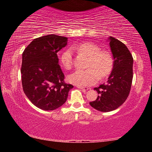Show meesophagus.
I'll return each instance as SVG.
<instances>
[{"instance_id":"esophagus-1","label":"esophagus","mask_w":152,"mask_h":152,"mask_svg":"<svg viewBox=\"0 0 152 152\" xmlns=\"http://www.w3.org/2000/svg\"><path fill=\"white\" fill-rule=\"evenodd\" d=\"M78 88H80V89L82 90V91H83L84 92H86V91H88V88H87V87H81V86H78Z\"/></svg>"}]
</instances>
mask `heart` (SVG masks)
<instances>
[{
  "label": "heart",
  "mask_w": 152,
  "mask_h": 152,
  "mask_svg": "<svg viewBox=\"0 0 152 152\" xmlns=\"http://www.w3.org/2000/svg\"><path fill=\"white\" fill-rule=\"evenodd\" d=\"M72 50L81 51L89 56L86 70H78L68 77L70 83L77 86H89L94 84L99 78H103L110 73L113 67V58L109 51L101 50L99 46L91 42L74 45ZM61 63L67 70L72 67V51L71 49L62 53Z\"/></svg>",
  "instance_id": "1"
}]
</instances>
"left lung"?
Listing matches in <instances>:
<instances>
[{"label": "left lung", "instance_id": "obj_1", "mask_svg": "<svg viewBox=\"0 0 152 152\" xmlns=\"http://www.w3.org/2000/svg\"><path fill=\"white\" fill-rule=\"evenodd\" d=\"M109 40L114 60L113 70L106 83L94 88L99 96L90 102L92 107L101 112L112 111L124 103L133 80V59L129 50L124 43L111 36Z\"/></svg>", "mask_w": 152, "mask_h": 152}]
</instances>
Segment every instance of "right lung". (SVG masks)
<instances>
[{
	"mask_svg": "<svg viewBox=\"0 0 152 152\" xmlns=\"http://www.w3.org/2000/svg\"><path fill=\"white\" fill-rule=\"evenodd\" d=\"M68 38L50 34L33 39L25 49L20 69L23 89L40 109L53 110L66 101L72 84L64 82L57 53Z\"/></svg>",
	"mask_w": 152,
	"mask_h": 152,
	"instance_id": "right-lung-1",
	"label": "right lung"
}]
</instances>
